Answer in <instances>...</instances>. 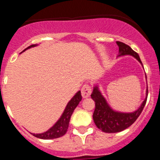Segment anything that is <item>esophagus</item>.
I'll return each mask as SVG.
<instances>
[{
    "instance_id": "esophagus-1",
    "label": "esophagus",
    "mask_w": 160,
    "mask_h": 160,
    "mask_svg": "<svg viewBox=\"0 0 160 160\" xmlns=\"http://www.w3.org/2000/svg\"><path fill=\"white\" fill-rule=\"evenodd\" d=\"M92 92V89L91 87L88 84H85L82 88V95L83 98H87L91 94Z\"/></svg>"
}]
</instances>
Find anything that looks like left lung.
<instances>
[{
    "label": "left lung",
    "instance_id": "left-lung-1",
    "mask_svg": "<svg viewBox=\"0 0 160 160\" xmlns=\"http://www.w3.org/2000/svg\"><path fill=\"white\" fill-rule=\"evenodd\" d=\"M119 47L120 55L130 54L135 57L142 64L139 56L128 45L121 42H117ZM148 90H147V97L140 107L133 113H120L113 111L109 107L105 98L102 95L100 91L95 87L91 94V98L95 102V109L93 114V119L98 129L106 133L120 132L129 128L136 121L143 110L148 99Z\"/></svg>",
    "mask_w": 160,
    "mask_h": 160
}]
</instances>
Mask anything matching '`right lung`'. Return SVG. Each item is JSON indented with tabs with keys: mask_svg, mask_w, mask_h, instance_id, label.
Returning a JSON list of instances; mask_svg holds the SVG:
<instances>
[{
	"mask_svg": "<svg viewBox=\"0 0 160 160\" xmlns=\"http://www.w3.org/2000/svg\"><path fill=\"white\" fill-rule=\"evenodd\" d=\"M35 46H37V45H31L30 46L24 49L22 52H24L25 50L29 49V48L33 47ZM81 91H78L75 95L73 96V98L69 102L66 109H65L64 112H63L62 115L60 118V119L54 124V126H53L46 132H44L42 134H32V135L37 137V138H42V139H52V138H59V137L63 136L66 133V131H67L70 117H71L74 109L77 107L78 103L81 102Z\"/></svg>",
	"mask_w": 160,
	"mask_h": 160,
	"instance_id": "obj_1",
	"label": "right lung"
}]
</instances>
